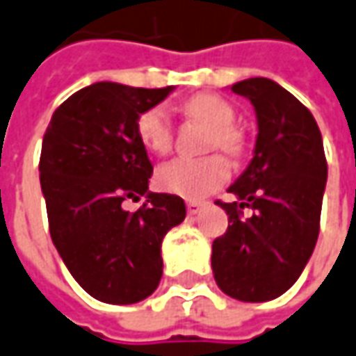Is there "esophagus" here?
<instances>
[{"mask_svg": "<svg viewBox=\"0 0 356 356\" xmlns=\"http://www.w3.org/2000/svg\"><path fill=\"white\" fill-rule=\"evenodd\" d=\"M188 213L190 216H195V213H200V209L204 207V204H200V202H188Z\"/></svg>", "mask_w": 356, "mask_h": 356, "instance_id": "1", "label": "esophagus"}]
</instances>
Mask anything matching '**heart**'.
<instances>
[{
  "label": "heart",
  "mask_w": 356,
  "mask_h": 356,
  "mask_svg": "<svg viewBox=\"0 0 356 356\" xmlns=\"http://www.w3.org/2000/svg\"><path fill=\"white\" fill-rule=\"evenodd\" d=\"M186 115L211 129L209 149H219L237 156L243 150V137L235 123V109L223 97L213 94H195L184 104ZM137 135L143 147L152 154H164L172 147V125L162 106L149 107L137 119ZM229 162L211 154L200 161L176 159L156 170V186L186 200H202L227 182Z\"/></svg>",
  "instance_id": "obj_1"
}]
</instances>
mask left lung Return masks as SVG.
<instances>
[{"label":"left lung","instance_id":"8db88e82","mask_svg":"<svg viewBox=\"0 0 356 356\" xmlns=\"http://www.w3.org/2000/svg\"><path fill=\"white\" fill-rule=\"evenodd\" d=\"M257 113L252 161L229 186L237 202H217L229 216L211 247L217 286L241 302H268L300 278L319 235L327 162L316 119L288 90L268 78L231 86ZM250 207L249 220L240 209Z\"/></svg>","mask_w":356,"mask_h":356}]
</instances>
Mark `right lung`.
I'll return each instance as SVG.
<instances>
[{
    "label": "right lung",
    "instance_id": "right-lung-1",
    "mask_svg": "<svg viewBox=\"0 0 356 356\" xmlns=\"http://www.w3.org/2000/svg\"><path fill=\"white\" fill-rule=\"evenodd\" d=\"M172 90L95 82L52 113L42 139L52 243L74 280L106 304H137L156 290L162 239L186 217L182 197L149 192L152 164L137 135L140 113ZM140 195L137 212L122 207Z\"/></svg>",
    "mask_w": 356,
    "mask_h": 356
}]
</instances>
